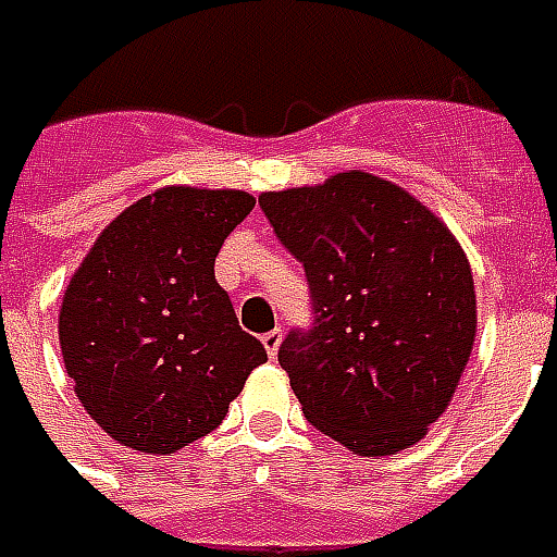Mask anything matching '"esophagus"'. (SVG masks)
<instances>
[{"mask_svg":"<svg viewBox=\"0 0 557 557\" xmlns=\"http://www.w3.org/2000/svg\"><path fill=\"white\" fill-rule=\"evenodd\" d=\"M260 342H263L267 354H270L272 360H275V354H278V348H282V330H270V333L263 335Z\"/></svg>","mask_w":557,"mask_h":557,"instance_id":"1","label":"esophagus"}]
</instances>
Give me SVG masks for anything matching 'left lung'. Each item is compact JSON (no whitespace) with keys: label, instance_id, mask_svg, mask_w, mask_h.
<instances>
[{"label":"left lung","instance_id":"left-lung-1","mask_svg":"<svg viewBox=\"0 0 557 557\" xmlns=\"http://www.w3.org/2000/svg\"><path fill=\"white\" fill-rule=\"evenodd\" d=\"M258 200L314 302V326L278 348L302 413L357 456L417 444L447 411L476 338L459 239L411 191L362 171Z\"/></svg>","mask_w":557,"mask_h":557}]
</instances>
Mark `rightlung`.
Here are the masks:
<instances>
[{
	"instance_id": "obj_1",
	"label": "right lung",
	"mask_w": 557,
	"mask_h": 557,
	"mask_svg": "<svg viewBox=\"0 0 557 557\" xmlns=\"http://www.w3.org/2000/svg\"><path fill=\"white\" fill-rule=\"evenodd\" d=\"M255 197L168 185L120 215L59 309L65 372L122 447L171 456L219 429L267 350L236 321L215 255Z\"/></svg>"
}]
</instances>
